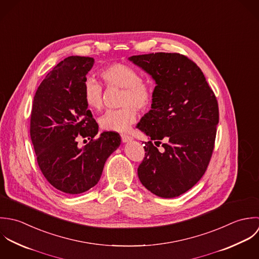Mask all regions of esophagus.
I'll list each match as a JSON object with an SVG mask.
<instances>
[{"instance_id": "esophagus-1", "label": "esophagus", "mask_w": 259, "mask_h": 259, "mask_svg": "<svg viewBox=\"0 0 259 259\" xmlns=\"http://www.w3.org/2000/svg\"><path fill=\"white\" fill-rule=\"evenodd\" d=\"M121 139H122V141L124 142V143H126V142H130V141H132L133 140V138L131 137V136H128V135H121Z\"/></svg>"}]
</instances>
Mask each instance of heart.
I'll return each instance as SVG.
<instances>
[{
	"mask_svg": "<svg viewBox=\"0 0 259 259\" xmlns=\"http://www.w3.org/2000/svg\"><path fill=\"white\" fill-rule=\"evenodd\" d=\"M101 77L107 86L124 89L123 105H133L137 109H146L153 99L151 85L141 80L140 74L131 66L114 63L105 67ZM84 101L92 110H100L103 106V88L92 78H87L83 84ZM136 120V113L132 106L118 110H108L100 118V126L104 130L126 132Z\"/></svg>",
	"mask_w": 259,
	"mask_h": 259,
	"instance_id": "heart-1",
	"label": "heart"
}]
</instances>
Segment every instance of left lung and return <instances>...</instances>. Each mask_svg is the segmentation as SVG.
<instances>
[{"label":"left lung","mask_w":259,"mask_h":259,"mask_svg":"<svg viewBox=\"0 0 259 259\" xmlns=\"http://www.w3.org/2000/svg\"><path fill=\"white\" fill-rule=\"evenodd\" d=\"M128 59L156 83L151 110L137 124L150 139L138 177L157 196L177 197L206 171L219 120L216 97L200 68L183 55L152 53ZM161 141L163 149L159 152Z\"/></svg>","instance_id":"obj_1"}]
</instances>
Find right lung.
I'll return each instance as SVG.
<instances>
[{
    "label": "right lung",
    "mask_w": 259,
    "mask_h": 259,
    "mask_svg": "<svg viewBox=\"0 0 259 259\" xmlns=\"http://www.w3.org/2000/svg\"><path fill=\"white\" fill-rule=\"evenodd\" d=\"M90 57L70 56L46 76L34 97L30 134L38 165L56 189L80 194L94 187L104 165L121 144L117 132H103L83 97L86 75L94 65ZM91 142L77 147L76 138Z\"/></svg>",
    "instance_id": "add662e5"
}]
</instances>
